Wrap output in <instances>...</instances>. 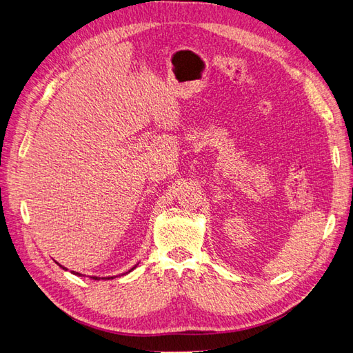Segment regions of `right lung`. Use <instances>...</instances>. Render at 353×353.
Masks as SVG:
<instances>
[{"instance_id":"right-lung-1","label":"right lung","mask_w":353,"mask_h":353,"mask_svg":"<svg viewBox=\"0 0 353 353\" xmlns=\"http://www.w3.org/2000/svg\"><path fill=\"white\" fill-rule=\"evenodd\" d=\"M61 267H62V265H61ZM62 268H65V267H62ZM133 268H134V267H133ZM133 268H132V270H133ZM65 270H66V268H65ZM132 270H129V272H127V273H130ZM72 273H74V274H77V276H81L80 273H76V272H72ZM92 279H95V281H100V277L92 276ZM101 279H114V276H112V277H101Z\"/></svg>"}]
</instances>
